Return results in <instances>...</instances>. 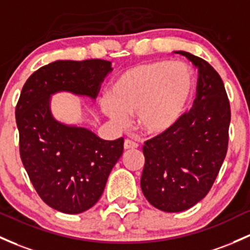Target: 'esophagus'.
Instances as JSON below:
<instances>
[{
	"label": "esophagus",
	"instance_id": "esophagus-1",
	"mask_svg": "<svg viewBox=\"0 0 250 250\" xmlns=\"http://www.w3.org/2000/svg\"><path fill=\"white\" fill-rule=\"evenodd\" d=\"M139 147V145L136 144V142H134L133 140H129L127 139L125 141V149L128 150V149H136V148Z\"/></svg>",
	"mask_w": 250,
	"mask_h": 250
}]
</instances>
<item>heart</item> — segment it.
I'll use <instances>...</instances> for the list:
<instances>
[{"label":"heart","instance_id":"1","mask_svg":"<svg viewBox=\"0 0 250 250\" xmlns=\"http://www.w3.org/2000/svg\"><path fill=\"white\" fill-rule=\"evenodd\" d=\"M196 87L192 68L184 62L155 60L131 66L111 83L102 109L117 125L138 114L140 128L149 135L172 130L188 110Z\"/></svg>","mask_w":250,"mask_h":250}]
</instances>
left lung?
<instances>
[{
  "mask_svg": "<svg viewBox=\"0 0 250 250\" xmlns=\"http://www.w3.org/2000/svg\"><path fill=\"white\" fill-rule=\"evenodd\" d=\"M198 70L193 106L172 130L145 142L141 188L165 212H180L210 191L226 159L230 104L223 81L208 62L185 51Z\"/></svg>",
  "mask_w": 250,
  "mask_h": 250,
  "instance_id": "8db88e82",
  "label": "left lung"
}]
</instances>
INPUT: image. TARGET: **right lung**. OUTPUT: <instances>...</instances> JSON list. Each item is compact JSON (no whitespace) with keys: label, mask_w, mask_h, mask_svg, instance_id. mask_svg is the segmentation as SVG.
<instances>
[{"label":"right lung","mask_w":250,"mask_h":250,"mask_svg":"<svg viewBox=\"0 0 250 250\" xmlns=\"http://www.w3.org/2000/svg\"><path fill=\"white\" fill-rule=\"evenodd\" d=\"M111 70L108 60H57L27 79L16 104L21 160L40 198L60 212L73 215L94 207L125 141H106L57 121L51 96L66 91L94 101Z\"/></svg>","instance_id":"1"}]
</instances>
